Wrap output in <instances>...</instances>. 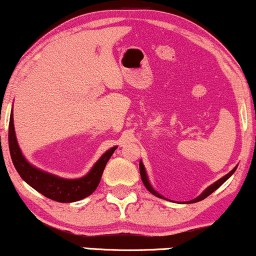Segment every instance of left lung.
I'll use <instances>...</instances> for the list:
<instances>
[{"instance_id":"left-lung-1","label":"left lung","mask_w":256,"mask_h":256,"mask_svg":"<svg viewBox=\"0 0 256 256\" xmlns=\"http://www.w3.org/2000/svg\"><path fill=\"white\" fill-rule=\"evenodd\" d=\"M238 169V166H235L234 169H232L230 172L229 174H226V176H223L222 178H220L218 182H215L214 184H212V186H208L206 188V189L204 190V192H203L202 194H200V195L198 196V197H196V198H194V200H186V202H184V203H196V202H200V200H204L206 197H208L210 194H212L215 192L216 189H218L220 186H222L223 183L226 182V180H227L229 177L232 176V174L235 172V170ZM139 171H140V177H142V180H143V183H144V186H145V188H146V189L148 190V192H150L152 195H154V196H157V197H160V198H163V200H166V197L164 196H162L160 192H157L156 190L154 189V188H152V186H151V183H150V180H148V174H146V170H145V166H144V164H143V162H139Z\"/></svg>"}]
</instances>
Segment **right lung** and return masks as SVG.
<instances>
[{
    "instance_id": "right-lung-1",
    "label": "right lung",
    "mask_w": 256,
    "mask_h": 256,
    "mask_svg": "<svg viewBox=\"0 0 256 256\" xmlns=\"http://www.w3.org/2000/svg\"><path fill=\"white\" fill-rule=\"evenodd\" d=\"M12 117L14 116H12V110L8 134L9 150H10L12 164H14L16 171L26 183L29 184L33 189L42 194L44 196L61 203L76 202V200H84L94 192L100 180H102V174L105 169L106 163H108L113 152L118 146L108 148L105 154H102V157L96 162L92 169L85 176L73 180L64 178V177L38 169V168L30 164L26 160L20 146H18V139H16L14 118Z\"/></svg>"
}]
</instances>
